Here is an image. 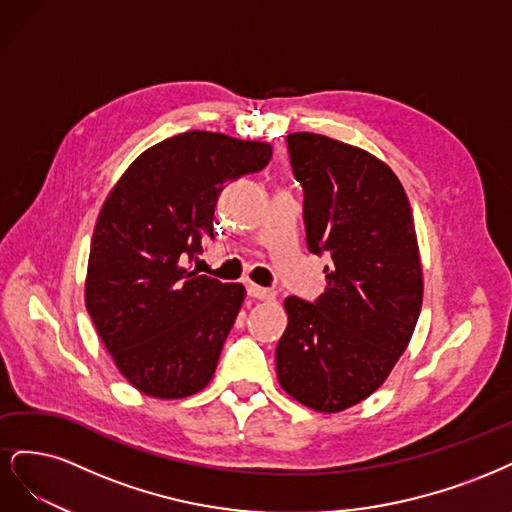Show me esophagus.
<instances>
[{
    "instance_id": "34e87169",
    "label": "esophagus",
    "mask_w": 512,
    "mask_h": 512,
    "mask_svg": "<svg viewBox=\"0 0 512 512\" xmlns=\"http://www.w3.org/2000/svg\"><path fill=\"white\" fill-rule=\"evenodd\" d=\"M246 293H249L251 298L261 300V302H272V300L276 298V291L266 289V287H259V285H255V283H249V285H246Z\"/></svg>"
}]
</instances>
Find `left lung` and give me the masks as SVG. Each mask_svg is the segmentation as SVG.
<instances>
[{
	"instance_id": "1",
	"label": "left lung",
	"mask_w": 512,
	"mask_h": 512,
	"mask_svg": "<svg viewBox=\"0 0 512 512\" xmlns=\"http://www.w3.org/2000/svg\"><path fill=\"white\" fill-rule=\"evenodd\" d=\"M304 189L310 253L329 255L315 302L285 300L278 383L293 400L340 412L385 383L406 351L423 302L415 221L387 163L357 146L298 131L287 136Z\"/></svg>"
}]
</instances>
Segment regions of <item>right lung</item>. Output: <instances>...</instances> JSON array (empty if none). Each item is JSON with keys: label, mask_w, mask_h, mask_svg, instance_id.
<instances>
[{"label": "right lung", "mask_w": 512, "mask_h": 512, "mask_svg": "<svg viewBox=\"0 0 512 512\" xmlns=\"http://www.w3.org/2000/svg\"><path fill=\"white\" fill-rule=\"evenodd\" d=\"M270 157L268 142L185 131L144 151L110 191L91 240L85 302L138 391L178 400L210 383L244 287L185 263L214 238L225 183L263 170Z\"/></svg>", "instance_id": "obj_1"}]
</instances>
